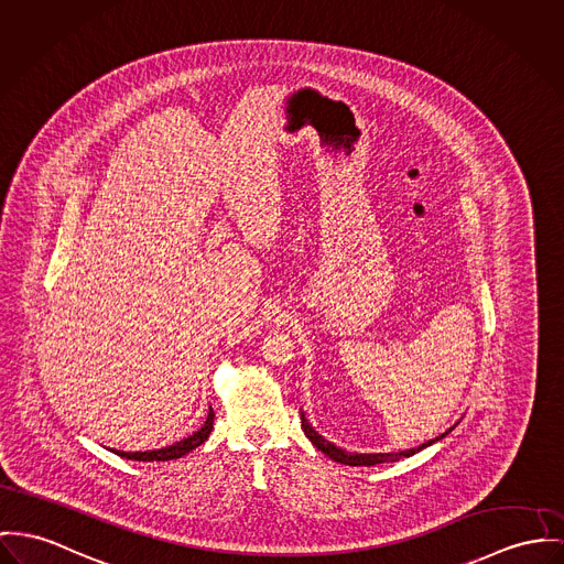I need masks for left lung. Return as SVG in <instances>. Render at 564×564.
Segmentation results:
<instances>
[{"instance_id": "obj_1", "label": "left lung", "mask_w": 564, "mask_h": 564, "mask_svg": "<svg viewBox=\"0 0 564 564\" xmlns=\"http://www.w3.org/2000/svg\"><path fill=\"white\" fill-rule=\"evenodd\" d=\"M301 423H303V432L311 442H313V446L317 448V451H322L326 457H330L333 462H337V464H346V466H376V464H387V462H399L401 457H412L414 453H419V451H423V448H427V446H432L434 442L437 440H442V437H446V435L451 434L453 430H455V425L451 427V430H446L444 434L437 435L434 440H427L425 444H421V446H414V448H405V451H399V453H351V451H346V448H341V446H337V444H333L330 440H326L324 435L317 434L315 430H313V425L306 421V416H304V412H301Z\"/></svg>"}]
</instances>
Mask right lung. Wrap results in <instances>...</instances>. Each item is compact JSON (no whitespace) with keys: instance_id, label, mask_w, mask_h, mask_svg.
<instances>
[{"instance_id":"1","label":"right lung","mask_w":564,"mask_h":564,"mask_svg":"<svg viewBox=\"0 0 564 564\" xmlns=\"http://www.w3.org/2000/svg\"><path fill=\"white\" fill-rule=\"evenodd\" d=\"M213 423H215V412L213 408L208 410V416L204 421V425L188 435V437H182L170 446H163V448H154V451H116V448H109L111 453L120 455V457H127V459H134V462H170V459H180L184 457L186 453H191L193 448H197L199 444H204L208 440V435L213 432Z\"/></svg>"}]
</instances>
